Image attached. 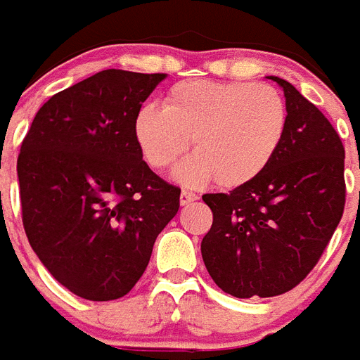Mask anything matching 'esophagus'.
<instances>
[{"mask_svg": "<svg viewBox=\"0 0 360 360\" xmlns=\"http://www.w3.org/2000/svg\"><path fill=\"white\" fill-rule=\"evenodd\" d=\"M195 200H198V195H195L194 192H190V190H186V188L181 190V198H179L181 205H188V203H192V201H195Z\"/></svg>", "mask_w": 360, "mask_h": 360, "instance_id": "1", "label": "esophagus"}]
</instances>
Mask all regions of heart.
Masks as SVG:
<instances>
[{"label":"heart","mask_w":360,"mask_h":360,"mask_svg":"<svg viewBox=\"0 0 360 360\" xmlns=\"http://www.w3.org/2000/svg\"><path fill=\"white\" fill-rule=\"evenodd\" d=\"M134 140L155 170H168L188 150L175 177L186 185L214 179L238 188L262 174L286 133V105L270 84L242 81H183L162 107L144 105L134 116Z\"/></svg>","instance_id":"1"}]
</instances>
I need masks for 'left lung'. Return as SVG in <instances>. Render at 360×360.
I'll list each match as a JSON object with an SVG mask.
<instances>
[{
  "mask_svg": "<svg viewBox=\"0 0 360 360\" xmlns=\"http://www.w3.org/2000/svg\"><path fill=\"white\" fill-rule=\"evenodd\" d=\"M286 133L259 177L229 194H205L212 227L201 257L212 281L235 297H271L316 266L344 212V146L329 120L288 81Z\"/></svg>",
  "mask_w": 360,
  "mask_h": 360,
  "instance_id": "1",
  "label": "left lung"
}]
</instances>
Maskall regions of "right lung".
I'll list each match as a JSON object with an SVG mask.
<instances>
[{
    "instance_id": "add662e5",
    "label": "right lung",
    "mask_w": 360,
    "mask_h": 360,
    "mask_svg": "<svg viewBox=\"0 0 360 360\" xmlns=\"http://www.w3.org/2000/svg\"><path fill=\"white\" fill-rule=\"evenodd\" d=\"M166 74L103 70L49 98L18 155L27 240L75 296H125L179 210L181 190L142 160L134 116Z\"/></svg>"
}]
</instances>
